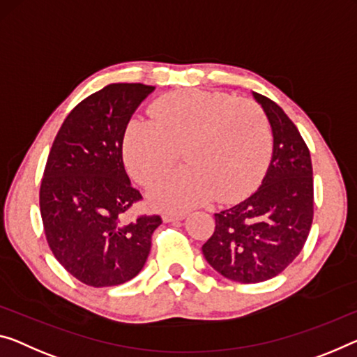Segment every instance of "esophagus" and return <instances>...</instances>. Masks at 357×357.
<instances>
[{
	"label": "esophagus",
	"instance_id": "obj_1",
	"mask_svg": "<svg viewBox=\"0 0 357 357\" xmlns=\"http://www.w3.org/2000/svg\"><path fill=\"white\" fill-rule=\"evenodd\" d=\"M185 218V213H164L162 220L169 223V222H180Z\"/></svg>",
	"mask_w": 357,
	"mask_h": 357
}]
</instances>
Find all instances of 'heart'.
I'll return each mask as SVG.
<instances>
[{
  "label": "heart",
  "instance_id": "b5f03b06",
  "mask_svg": "<svg viewBox=\"0 0 357 357\" xmlns=\"http://www.w3.org/2000/svg\"><path fill=\"white\" fill-rule=\"evenodd\" d=\"M153 118L132 116L123 132L130 177L146 183L177 160L188 166L161 174L146 197L158 211L180 212L217 193L228 199L248 191L265 171L271 128L255 102L222 92L174 91L153 103Z\"/></svg>",
  "mask_w": 357,
  "mask_h": 357
}]
</instances>
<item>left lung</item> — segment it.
I'll return each mask as SVG.
<instances>
[{
    "label": "left lung",
    "mask_w": 357,
    "mask_h": 357,
    "mask_svg": "<svg viewBox=\"0 0 357 357\" xmlns=\"http://www.w3.org/2000/svg\"><path fill=\"white\" fill-rule=\"evenodd\" d=\"M273 132V155L255 193L215 215L202 245L207 263L243 284L268 281L294 261L312 223V166L306 144L284 109L252 92Z\"/></svg>",
    "instance_id": "1"
}]
</instances>
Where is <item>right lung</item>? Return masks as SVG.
Here are the masks:
<instances>
[{
    "mask_svg": "<svg viewBox=\"0 0 357 357\" xmlns=\"http://www.w3.org/2000/svg\"><path fill=\"white\" fill-rule=\"evenodd\" d=\"M155 91L139 83L108 84L78 103L47 156L40 209L49 248L65 270L92 287L124 284L142 271L158 215L126 220L139 190L123 162L126 124Z\"/></svg>",
    "mask_w": 357,
    "mask_h": 357,
    "instance_id": "right-lung-1",
    "label": "right lung"
}]
</instances>
